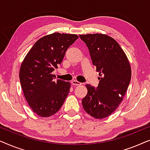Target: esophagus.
<instances>
[{
	"mask_svg": "<svg viewBox=\"0 0 150 150\" xmlns=\"http://www.w3.org/2000/svg\"><path fill=\"white\" fill-rule=\"evenodd\" d=\"M71 83H72L73 85H74V86H80V85H81V83H80V82L76 81V80H73V81H71Z\"/></svg>",
	"mask_w": 150,
	"mask_h": 150,
	"instance_id": "1",
	"label": "esophagus"
}]
</instances>
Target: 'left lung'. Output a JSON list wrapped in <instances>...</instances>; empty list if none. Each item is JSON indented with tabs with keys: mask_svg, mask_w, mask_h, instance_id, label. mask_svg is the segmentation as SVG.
Here are the masks:
<instances>
[{
	"mask_svg": "<svg viewBox=\"0 0 150 150\" xmlns=\"http://www.w3.org/2000/svg\"><path fill=\"white\" fill-rule=\"evenodd\" d=\"M79 37L87 45L100 76L96 88L86 85L88 94L82 105L91 116L103 119L114 112L127 91L131 79L129 61L117 42L108 35L88 34Z\"/></svg>",
	"mask_w": 150,
	"mask_h": 150,
	"instance_id": "1",
	"label": "left lung"
}]
</instances>
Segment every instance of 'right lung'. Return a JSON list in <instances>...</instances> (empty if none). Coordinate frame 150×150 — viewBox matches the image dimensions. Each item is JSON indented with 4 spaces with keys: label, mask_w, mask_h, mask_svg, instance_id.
<instances>
[{
    "label": "right lung",
    "mask_w": 150,
    "mask_h": 150,
    "mask_svg": "<svg viewBox=\"0 0 150 150\" xmlns=\"http://www.w3.org/2000/svg\"><path fill=\"white\" fill-rule=\"evenodd\" d=\"M79 37L55 33L38 40L25 57L20 70V81L29 106L41 117L58 111L70 90L71 83L52 74L62 63L67 50Z\"/></svg>",
    "instance_id": "add662e5"
}]
</instances>
